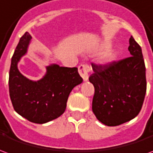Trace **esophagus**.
Wrapping results in <instances>:
<instances>
[{"mask_svg": "<svg viewBox=\"0 0 153 153\" xmlns=\"http://www.w3.org/2000/svg\"><path fill=\"white\" fill-rule=\"evenodd\" d=\"M91 70L90 68L88 65H81L79 66V73L83 78V81H88V73Z\"/></svg>", "mask_w": 153, "mask_h": 153, "instance_id": "esophagus-1", "label": "esophagus"}]
</instances>
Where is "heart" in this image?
Wrapping results in <instances>:
<instances>
[{
    "label": "heart",
    "mask_w": 153,
    "mask_h": 153,
    "mask_svg": "<svg viewBox=\"0 0 153 153\" xmlns=\"http://www.w3.org/2000/svg\"><path fill=\"white\" fill-rule=\"evenodd\" d=\"M111 46V43L109 42H105L104 43L102 44V49H108L110 48ZM116 57H117V53L114 51H108L107 53H106L104 55V56H103L102 60L103 62L105 64H109L113 62L114 60L116 59Z\"/></svg>",
    "instance_id": "b5f03b06"
}]
</instances>
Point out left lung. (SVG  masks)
<instances>
[{
	"instance_id": "left-lung-1",
	"label": "left lung",
	"mask_w": 153,
	"mask_h": 153,
	"mask_svg": "<svg viewBox=\"0 0 153 153\" xmlns=\"http://www.w3.org/2000/svg\"><path fill=\"white\" fill-rule=\"evenodd\" d=\"M131 56L106 65L92 64L90 83L95 88L93 112L107 126H116L135 118L144 101L147 81L142 49L129 38Z\"/></svg>"
}]
</instances>
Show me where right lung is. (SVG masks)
I'll list each match as a JSON object with an SVG mask.
<instances>
[{
  "mask_svg": "<svg viewBox=\"0 0 153 153\" xmlns=\"http://www.w3.org/2000/svg\"><path fill=\"white\" fill-rule=\"evenodd\" d=\"M31 35L26 32L19 39L11 59L9 74L10 97L19 115L36 124H45L62 115L70 92L83 82L78 68L51 64L41 79L33 81L24 76L18 64L26 55Z\"/></svg>",
  "mask_w": 153,
  "mask_h": 153,
  "instance_id": "obj_1",
  "label": "right lung"
}]
</instances>
